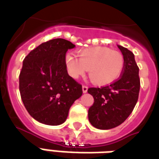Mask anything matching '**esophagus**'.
<instances>
[{
  "label": "esophagus",
  "instance_id": "1",
  "mask_svg": "<svg viewBox=\"0 0 159 159\" xmlns=\"http://www.w3.org/2000/svg\"><path fill=\"white\" fill-rule=\"evenodd\" d=\"M88 89H89L88 87L85 86V85H83V93H87V92H88Z\"/></svg>",
  "mask_w": 159,
  "mask_h": 159
}]
</instances>
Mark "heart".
Returning a JSON list of instances; mask_svg holds the SVG:
<instances>
[{"instance_id":"heart-1","label":"heart","mask_w":159,"mask_h":159,"mask_svg":"<svg viewBox=\"0 0 159 159\" xmlns=\"http://www.w3.org/2000/svg\"><path fill=\"white\" fill-rule=\"evenodd\" d=\"M70 76L78 78L89 70L90 80L97 85H107L117 80L125 65L123 54L108 48H91L78 52V58L71 53L66 56Z\"/></svg>"}]
</instances>
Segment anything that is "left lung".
Segmentation results:
<instances>
[{"label":"left lung","instance_id":"left-lung-1","mask_svg":"<svg viewBox=\"0 0 159 159\" xmlns=\"http://www.w3.org/2000/svg\"><path fill=\"white\" fill-rule=\"evenodd\" d=\"M117 47L125 61L122 74L109 85L88 89L94 101L89 109V120L100 129H110L123 123L133 111L139 97L140 82L134 55L126 48Z\"/></svg>","mask_w":159,"mask_h":159}]
</instances>
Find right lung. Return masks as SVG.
I'll return each mask as SVG.
<instances>
[{"instance_id":"obj_1","label":"right lung","mask_w":159,"mask_h":159,"mask_svg":"<svg viewBox=\"0 0 159 159\" xmlns=\"http://www.w3.org/2000/svg\"><path fill=\"white\" fill-rule=\"evenodd\" d=\"M75 45L56 38L31 50L23 61L19 92L31 117L48 125H59L74 101L82 96V85L68 75L66 53Z\"/></svg>"}]
</instances>
